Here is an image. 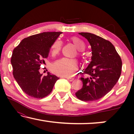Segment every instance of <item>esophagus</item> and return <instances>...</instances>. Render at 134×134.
<instances>
[{"label":"esophagus","instance_id":"esophagus-1","mask_svg":"<svg viewBox=\"0 0 134 134\" xmlns=\"http://www.w3.org/2000/svg\"><path fill=\"white\" fill-rule=\"evenodd\" d=\"M67 79L69 80V81L70 82H73L74 80V78H70V77H68Z\"/></svg>","mask_w":134,"mask_h":134}]
</instances>
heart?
<instances>
[{"instance_id":"b5f03b06","label":"heart","mask_w":134,"mask_h":134,"mask_svg":"<svg viewBox=\"0 0 134 134\" xmlns=\"http://www.w3.org/2000/svg\"><path fill=\"white\" fill-rule=\"evenodd\" d=\"M73 43L75 44L79 51H83L85 48V44L78 38H72ZM62 43L60 40H57L51 46V53L56 55L61 50ZM78 69V65L76 60L63 58L56 61L52 66V70L55 74L62 77H71L75 74Z\"/></svg>"}]
</instances>
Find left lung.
Segmentation results:
<instances>
[{
	"label": "left lung",
	"mask_w": 134,
	"mask_h": 134,
	"mask_svg": "<svg viewBox=\"0 0 134 134\" xmlns=\"http://www.w3.org/2000/svg\"><path fill=\"white\" fill-rule=\"evenodd\" d=\"M91 46V61L80 78L83 87L76 96L83 101L98 100L115 85L121 73L122 61L109 41L91 33H79Z\"/></svg>",
	"instance_id": "1"
}]
</instances>
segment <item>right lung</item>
<instances>
[{"label": "right lung", "instance_id": "1", "mask_svg": "<svg viewBox=\"0 0 134 134\" xmlns=\"http://www.w3.org/2000/svg\"><path fill=\"white\" fill-rule=\"evenodd\" d=\"M62 32H43L25 38L14 49L11 58L13 74L18 85L27 95L43 98L52 91L58 77L50 72L40 73L52 44Z\"/></svg>", "mask_w": 134, "mask_h": 134}]
</instances>
